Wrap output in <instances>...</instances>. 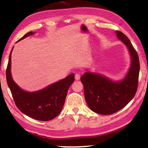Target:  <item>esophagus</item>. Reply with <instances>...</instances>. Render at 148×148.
Here are the masks:
<instances>
[{"label": "esophagus", "mask_w": 148, "mask_h": 148, "mask_svg": "<svg viewBox=\"0 0 148 148\" xmlns=\"http://www.w3.org/2000/svg\"><path fill=\"white\" fill-rule=\"evenodd\" d=\"M75 79L76 80H79L80 79V75L79 74H75Z\"/></svg>", "instance_id": "1"}]
</instances>
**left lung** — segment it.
I'll list each match as a JSON object with an SVG mask.
<instances>
[{
  "mask_svg": "<svg viewBox=\"0 0 148 148\" xmlns=\"http://www.w3.org/2000/svg\"><path fill=\"white\" fill-rule=\"evenodd\" d=\"M116 34L131 56V64L123 78L113 80L87 69L81 77L87 105L92 112L102 115L114 114L126 106L134 98L138 83L140 62L137 52L126 35L120 31H116Z\"/></svg>",
  "mask_w": 148,
  "mask_h": 148,
  "instance_id": "left-lung-1",
  "label": "left lung"
}]
</instances>
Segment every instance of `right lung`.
<instances>
[{
  "instance_id": "add662e5",
  "label": "right lung",
  "mask_w": 148,
  "mask_h": 148,
  "mask_svg": "<svg viewBox=\"0 0 148 148\" xmlns=\"http://www.w3.org/2000/svg\"><path fill=\"white\" fill-rule=\"evenodd\" d=\"M35 32H27L18 41L27 38ZM12 47L10 53L6 69V81L17 107L22 113L39 121H49L61 113L64 104L69 87L74 81L72 73L64 79L36 91L29 92L21 89L12 78L11 58Z\"/></svg>"
}]
</instances>
